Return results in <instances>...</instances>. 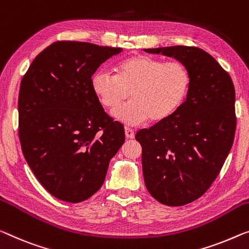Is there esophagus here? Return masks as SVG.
Segmentation results:
<instances>
[{"mask_svg": "<svg viewBox=\"0 0 249 249\" xmlns=\"http://www.w3.org/2000/svg\"><path fill=\"white\" fill-rule=\"evenodd\" d=\"M125 136H126V139H134L135 133L132 128L125 127Z\"/></svg>", "mask_w": 249, "mask_h": 249, "instance_id": "obj_1", "label": "esophagus"}]
</instances>
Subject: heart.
Listing matches in <instances>:
<instances>
[{
  "label": "heart",
  "mask_w": 249,
  "mask_h": 249,
  "mask_svg": "<svg viewBox=\"0 0 249 249\" xmlns=\"http://www.w3.org/2000/svg\"><path fill=\"white\" fill-rule=\"evenodd\" d=\"M189 87L190 75L181 62H163L143 54L120 62L116 76L99 70L91 77L92 91L105 108H116L131 92L133 101L113 112L128 125L166 120L182 104Z\"/></svg>",
  "instance_id": "1"
}]
</instances>
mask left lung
Returning a JSON list of instances; mask_svg holds the SVG:
<instances>
[{
	"label": "left lung",
	"mask_w": 249,
	"mask_h": 249,
	"mask_svg": "<svg viewBox=\"0 0 249 249\" xmlns=\"http://www.w3.org/2000/svg\"><path fill=\"white\" fill-rule=\"evenodd\" d=\"M187 67V98L166 120L141 129L144 182L154 199L179 207L210 188L227 159L236 129L235 87L216 59L195 47L144 49Z\"/></svg>",
	"instance_id": "8db88e82"
}]
</instances>
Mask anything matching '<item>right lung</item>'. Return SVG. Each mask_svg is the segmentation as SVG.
<instances>
[{
  "label": "right lung",
  "mask_w": 249,
  "mask_h": 249,
  "mask_svg": "<svg viewBox=\"0 0 249 249\" xmlns=\"http://www.w3.org/2000/svg\"><path fill=\"white\" fill-rule=\"evenodd\" d=\"M122 48L58 41L22 78L18 137L28 164L55 198L81 202L97 192L125 142L124 126L105 113L91 77Z\"/></svg>",
  "instance_id": "1"
}]
</instances>
